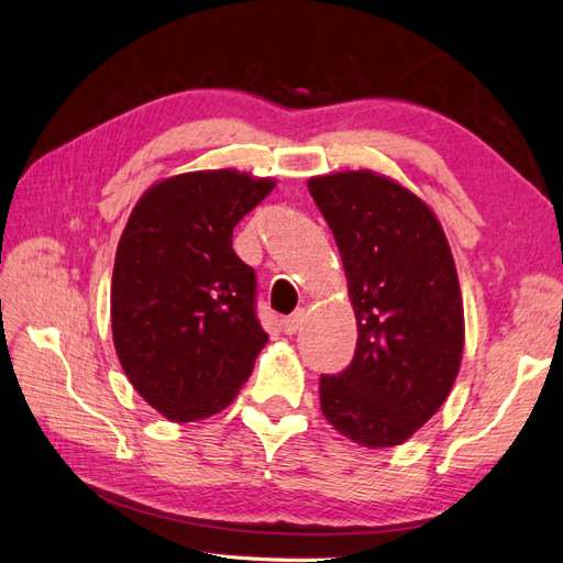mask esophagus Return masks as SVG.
Returning <instances> with one entry per match:
<instances>
[{
	"label": "esophagus",
	"mask_w": 563,
	"mask_h": 563,
	"mask_svg": "<svg viewBox=\"0 0 563 563\" xmlns=\"http://www.w3.org/2000/svg\"><path fill=\"white\" fill-rule=\"evenodd\" d=\"M305 321H307V311L299 309L292 316H287V319H283V330H285L287 335H295L297 330H301V325H305Z\"/></svg>",
	"instance_id": "34e87169"
}]
</instances>
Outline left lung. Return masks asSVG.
<instances>
[{
    "label": "left lung",
    "mask_w": 563,
    "mask_h": 563,
    "mask_svg": "<svg viewBox=\"0 0 563 563\" xmlns=\"http://www.w3.org/2000/svg\"><path fill=\"white\" fill-rule=\"evenodd\" d=\"M342 256L356 352L321 376V411L362 446L407 442L450 395L464 352V305L444 230L423 199L373 170L309 180Z\"/></svg>",
    "instance_id": "1"
}]
</instances>
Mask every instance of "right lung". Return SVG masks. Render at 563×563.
<instances>
[{
  "label": "right lung",
  "instance_id": "add662e5",
  "mask_svg": "<svg viewBox=\"0 0 563 563\" xmlns=\"http://www.w3.org/2000/svg\"><path fill=\"white\" fill-rule=\"evenodd\" d=\"M273 187L235 168L180 173L152 185L125 223L111 278L113 347L168 421L225 409L264 350L256 276L233 250V228Z\"/></svg>",
  "mask_w": 563,
  "mask_h": 563
}]
</instances>
